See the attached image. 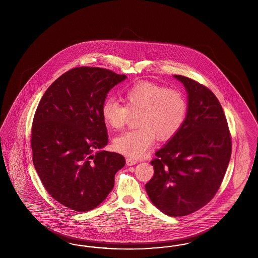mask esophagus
<instances>
[{
    "label": "esophagus",
    "mask_w": 258,
    "mask_h": 258,
    "mask_svg": "<svg viewBox=\"0 0 258 258\" xmlns=\"http://www.w3.org/2000/svg\"><path fill=\"white\" fill-rule=\"evenodd\" d=\"M125 163L127 165H133V164H136L138 162L136 160H134L133 158H126L125 159Z\"/></svg>",
    "instance_id": "esophagus-1"
}]
</instances>
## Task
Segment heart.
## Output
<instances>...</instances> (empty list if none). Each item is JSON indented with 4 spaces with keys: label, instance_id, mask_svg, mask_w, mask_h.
<instances>
[{
    "label": "heart",
    "instance_id": "heart-1",
    "mask_svg": "<svg viewBox=\"0 0 258 258\" xmlns=\"http://www.w3.org/2000/svg\"><path fill=\"white\" fill-rule=\"evenodd\" d=\"M125 106L112 98L103 102L102 119L113 130H121L132 115L137 116L139 128L117 136L113 147L132 158H142L160 140L171 139L179 133L187 115V101L180 91L153 82L142 81L124 94Z\"/></svg>",
    "mask_w": 258,
    "mask_h": 258
}]
</instances>
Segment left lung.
<instances>
[{
    "mask_svg": "<svg viewBox=\"0 0 258 258\" xmlns=\"http://www.w3.org/2000/svg\"><path fill=\"white\" fill-rule=\"evenodd\" d=\"M188 94L186 119L179 133L158 150L146 184L150 201L170 217L187 216L211 201L224 178L232 139L224 111L211 90L175 75Z\"/></svg>",
    "mask_w": 258,
    "mask_h": 258,
    "instance_id": "8db88e82",
    "label": "left lung"
}]
</instances>
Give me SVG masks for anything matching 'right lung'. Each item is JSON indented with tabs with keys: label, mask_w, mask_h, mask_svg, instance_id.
Returning a JSON list of instances; mask_svg holds the SVG:
<instances>
[{
	"label": "right lung",
	"mask_w": 258,
	"mask_h": 258,
	"mask_svg": "<svg viewBox=\"0 0 258 258\" xmlns=\"http://www.w3.org/2000/svg\"><path fill=\"white\" fill-rule=\"evenodd\" d=\"M125 78L103 68H74L50 85L36 109L31 131L35 169L49 195L74 211L98 206L125 165L121 154L94 152L108 144L102 104Z\"/></svg>",
	"instance_id": "right-lung-1"
}]
</instances>
